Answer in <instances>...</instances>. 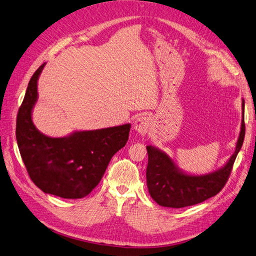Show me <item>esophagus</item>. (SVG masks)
<instances>
[{
  "instance_id": "obj_1",
  "label": "esophagus",
  "mask_w": 256,
  "mask_h": 256,
  "mask_svg": "<svg viewBox=\"0 0 256 256\" xmlns=\"http://www.w3.org/2000/svg\"><path fill=\"white\" fill-rule=\"evenodd\" d=\"M150 127H152V120L148 115H141L140 117H138L134 124V130L141 136L146 134L148 132V130L150 129Z\"/></svg>"
}]
</instances>
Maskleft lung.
Segmentation results:
<instances>
[{"label":"left lung","mask_w":256,"mask_h":256,"mask_svg":"<svg viewBox=\"0 0 256 256\" xmlns=\"http://www.w3.org/2000/svg\"><path fill=\"white\" fill-rule=\"evenodd\" d=\"M244 113V101L242 100V120L236 148L222 168L209 174H188L180 169L164 150L148 145L146 184L152 198L160 206L178 209L200 204L216 196L228 180L234 160L242 146L246 132Z\"/></svg>","instance_id":"left-lung-1"}]
</instances>
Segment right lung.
<instances>
[{
    "label": "right lung",
    "instance_id": "add662e5",
    "mask_svg": "<svg viewBox=\"0 0 256 256\" xmlns=\"http://www.w3.org/2000/svg\"><path fill=\"white\" fill-rule=\"evenodd\" d=\"M46 64L31 78L19 108L16 139L33 183L46 194L66 199L87 196L99 184L111 158L127 143L130 124L85 131L64 138L48 136L34 126L38 80Z\"/></svg>",
    "mask_w": 256,
    "mask_h": 256
}]
</instances>
